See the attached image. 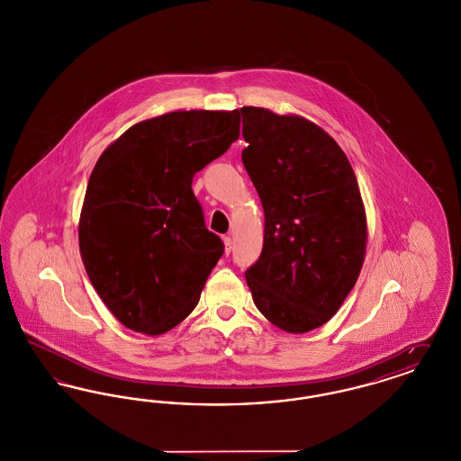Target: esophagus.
<instances>
[{
    "label": "esophagus",
    "instance_id": "34e87169",
    "mask_svg": "<svg viewBox=\"0 0 461 461\" xmlns=\"http://www.w3.org/2000/svg\"><path fill=\"white\" fill-rule=\"evenodd\" d=\"M222 240H224V250H226V254H230V252H231V237H224Z\"/></svg>",
    "mask_w": 461,
    "mask_h": 461
}]
</instances>
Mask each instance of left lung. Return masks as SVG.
<instances>
[{
	"mask_svg": "<svg viewBox=\"0 0 461 461\" xmlns=\"http://www.w3.org/2000/svg\"><path fill=\"white\" fill-rule=\"evenodd\" d=\"M241 162L264 209L261 256L245 271L278 329L325 325L356 284L366 249L357 179L335 140L297 115L241 107Z\"/></svg>",
	"mask_w": 461,
	"mask_h": 461,
	"instance_id": "obj_1",
	"label": "left lung"
}]
</instances>
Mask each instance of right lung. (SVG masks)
Returning <instances> with one entry per match:
<instances>
[{"label": "right lung", "instance_id": "obj_1", "mask_svg": "<svg viewBox=\"0 0 461 461\" xmlns=\"http://www.w3.org/2000/svg\"><path fill=\"white\" fill-rule=\"evenodd\" d=\"M240 134L233 112L183 110L134 124L98 158L79 221L89 282L128 329L160 335L197 306L224 252L192 183Z\"/></svg>", "mask_w": 461, "mask_h": 461}]
</instances>
